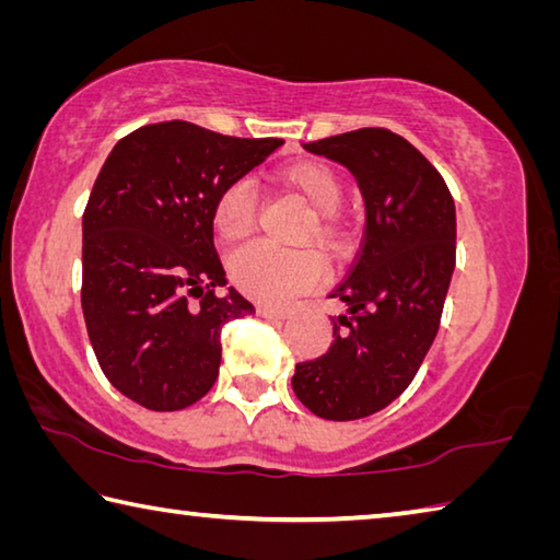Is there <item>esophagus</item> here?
Returning <instances> with one entry per match:
<instances>
[{
	"label": "esophagus",
	"instance_id": "1",
	"mask_svg": "<svg viewBox=\"0 0 560 560\" xmlns=\"http://www.w3.org/2000/svg\"><path fill=\"white\" fill-rule=\"evenodd\" d=\"M257 313L261 315V318H269V320H283L291 311H289V308H279V306H259V308H257Z\"/></svg>",
	"mask_w": 560,
	"mask_h": 560
}]
</instances>
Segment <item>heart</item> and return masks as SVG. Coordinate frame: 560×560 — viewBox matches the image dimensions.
Masks as SVG:
<instances>
[{
	"mask_svg": "<svg viewBox=\"0 0 560 560\" xmlns=\"http://www.w3.org/2000/svg\"><path fill=\"white\" fill-rule=\"evenodd\" d=\"M281 180L315 210L308 237L340 252L348 232L335 218L342 202V180L330 166L303 161L281 171ZM212 228L222 242H240L257 228V190L249 178L228 183L212 206ZM323 259L313 249H281L273 245H247L230 257V277L247 296L264 303H283L313 289L323 279Z\"/></svg>",
	"mask_w": 560,
	"mask_h": 560,
	"instance_id": "obj_1",
	"label": "heart"
}]
</instances>
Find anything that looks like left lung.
I'll list each match as a JSON object with an SVG mask.
<instances>
[{"mask_svg": "<svg viewBox=\"0 0 560 560\" xmlns=\"http://www.w3.org/2000/svg\"><path fill=\"white\" fill-rule=\"evenodd\" d=\"M303 149L350 171L368 218L358 259L330 293L348 313L330 318L328 352L299 362L291 384L320 419L354 421L389 406L431 350L455 269V202L429 159L389 129Z\"/></svg>", "mask_w": 560, "mask_h": 560, "instance_id": "8db88e82", "label": "left lung"}]
</instances>
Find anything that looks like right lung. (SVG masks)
Segmentation results:
<instances>
[{
  "label": "right lung",
  "instance_id": "obj_1",
  "mask_svg": "<svg viewBox=\"0 0 560 560\" xmlns=\"http://www.w3.org/2000/svg\"><path fill=\"white\" fill-rule=\"evenodd\" d=\"M281 144L171 119L119 139L100 168L83 212L80 303L105 377L144 409L202 399L220 372L222 325L254 313L228 287L212 206Z\"/></svg>",
  "mask_w": 560,
  "mask_h": 560
}]
</instances>
